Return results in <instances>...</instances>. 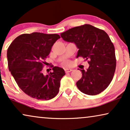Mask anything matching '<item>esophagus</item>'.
Instances as JSON below:
<instances>
[{
  "label": "esophagus",
  "mask_w": 130,
  "mask_h": 130,
  "mask_svg": "<svg viewBox=\"0 0 130 130\" xmlns=\"http://www.w3.org/2000/svg\"><path fill=\"white\" fill-rule=\"evenodd\" d=\"M72 71V70H71V69H68V68L65 69V71L66 73H68V72H71Z\"/></svg>",
  "instance_id": "34e87169"
}]
</instances>
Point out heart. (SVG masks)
<instances>
[{"label": "heart", "instance_id": "heart-1", "mask_svg": "<svg viewBox=\"0 0 130 130\" xmlns=\"http://www.w3.org/2000/svg\"><path fill=\"white\" fill-rule=\"evenodd\" d=\"M63 65H66V66H68V65H70L71 62L70 61H68V60H66V61H65L63 62Z\"/></svg>", "mask_w": 130, "mask_h": 130}]
</instances>
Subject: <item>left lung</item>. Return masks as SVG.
<instances>
[{"label":"left lung","instance_id":"8db88e82","mask_svg":"<svg viewBox=\"0 0 130 130\" xmlns=\"http://www.w3.org/2000/svg\"><path fill=\"white\" fill-rule=\"evenodd\" d=\"M64 40L74 43L77 56L88 60L87 71L80 70L82 77L76 83L84 94L94 96L109 85L116 68L115 47L105 31L90 24L75 27L60 34Z\"/></svg>","mask_w":130,"mask_h":130}]
</instances>
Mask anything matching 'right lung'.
I'll return each mask as SVG.
<instances>
[{"label": "right lung", "instance_id": "add662e5", "mask_svg": "<svg viewBox=\"0 0 130 130\" xmlns=\"http://www.w3.org/2000/svg\"><path fill=\"white\" fill-rule=\"evenodd\" d=\"M60 38L56 34H23L9 46V70L19 87L32 98L48 100L59 91L60 79L65 75L63 69L53 66V72L44 75L43 68L52 47Z\"/></svg>", "mask_w": 130, "mask_h": 130}]
</instances>
